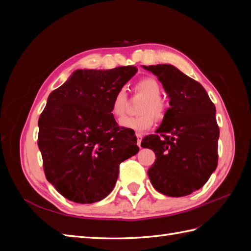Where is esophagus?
Here are the masks:
<instances>
[{
	"label": "esophagus",
	"mask_w": 251,
	"mask_h": 251,
	"mask_svg": "<svg viewBox=\"0 0 251 251\" xmlns=\"http://www.w3.org/2000/svg\"><path fill=\"white\" fill-rule=\"evenodd\" d=\"M136 136H137V145L139 148L141 147V144H142V138H143V135L142 134H136Z\"/></svg>",
	"instance_id": "1"
}]
</instances>
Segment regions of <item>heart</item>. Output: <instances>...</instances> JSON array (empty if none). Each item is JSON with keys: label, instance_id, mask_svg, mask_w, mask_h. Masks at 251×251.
Instances as JSON below:
<instances>
[{"label": "heart", "instance_id": "obj_1", "mask_svg": "<svg viewBox=\"0 0 251 251\" xmlns=\"http://www.w3.org/2000/svg\"><path fill=\"white\" fill-rule=\"evenodd\" d=\"M135 92L145 96L138 116H126L120 121V125L124 128L134 130L135 133L142 134L144 131L151 128L157 120H163L167 113V104L161 100V87L158 80L154 77H144L139 79L135 85ZM127 105V96L124 90L116 92L112 100L110 112L114 117H122L125 114Z\"/></svg>", "mask_w": 251, "mask_h": 251}]
</instances>
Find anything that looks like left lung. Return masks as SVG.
<instances>
[{
    "label": "left lung",
    "instance_id": "obj_1",
    "mask_svg": "<svg viewBox=\"0 0 251 251\" xmlns=\"http://www.w3.org/2000/svg\"><path fill=\"white\" fill-rule=\"evenodd\" d=\"M157 76L169 105L155 135L142 141L156 159L148 169L151 185L169 197H182L206 184L218 163L216 107L205 88L175 66H143Z\"/></svg>",
    "mask_w": 251,
    "mask_h": 251
}]
</instances>
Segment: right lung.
Instances as JSON below:
<instances>
[{"instance_id":"right-lung-1","label":"right lung","mask_w":251,"mask_h":251,"mask_svg":"<svg viewBox=\"0 0 251 251\" xmlns=\"http://www.w3.org/2000/svg\"><path fill=\"white\" fill-rule=\"evenodd\" d=\"M136 73L135 66L76 70L50 94L37 145L46 179L69 201L104 199L116 184L120 164L138 152L136 136L121 128L110 112L114 95Z\"/></svg>"}]
</instances>
